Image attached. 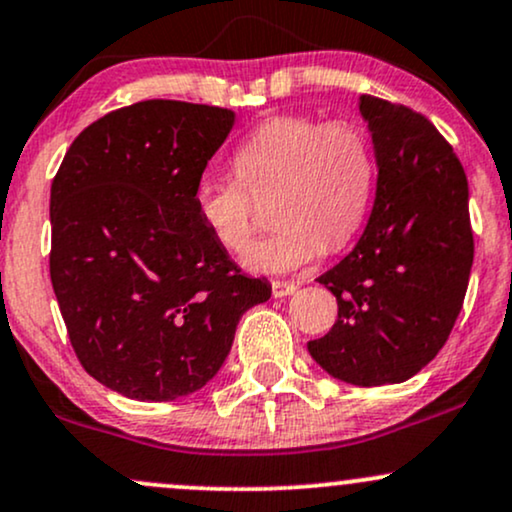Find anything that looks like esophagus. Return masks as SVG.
<instances>
[{
  "label": "esophagus",
  "instance_id": "34e87169",
  "mask_svg": "<svg viewBox=\"0 0 512 512\" xmlns=\"http://www.w3.org/2000/svg\"><path fill=\"white\" fill-rule=\"evenodd\" d=\"M298 284H293V281H272V293L274 298H284V296H291V293H296Z\"/></svg>",
  "mask_w": 512,
  "mask_h": 512
}]
</instances>
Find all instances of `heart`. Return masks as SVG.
I'll return each instance as SVG.
<instances>
[{
	"mask_svg": "<svg viewBox=\"0 0 512 512\" xmlns=\"http://www.w3.org/2000/svg\"><path fill=\"white\" fill-rule=\"evenodd\" d=\"M231 175L197 180L195 211L209 236L228 252L245 250L255 231L257 199L274 195L269 236L250 245L252 272L284 274L349 243L373 202L375 151L354 120L322 122L276 115L257 125L233 154Z\"/></svg>",
	"mask_w": 512,
	"mask_h": 512,
	"instance_id": "obj_1",
	"label": "heart"
}]
</instances>
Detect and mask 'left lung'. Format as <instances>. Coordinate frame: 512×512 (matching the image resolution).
I'll return each mask as SVG.
<instances>
[{"mask_svg":"<svg viewBox=\"0 0 512 512\" xmlns=\"http://www.w3.org/2000/svg\"><path fill=\"white\" fill-rule=\"evenodd\" d=\"M358 110L378 163L375 202L356 248L317 279L339 313L308 351L332 378L375 387L409 380L448 342L474 236L467 175L433 122L375 96Z\"/></svg>","mask_w":512,"mask_h":512,"instance_id":"8db88e82","label":"left lung"}]
</instances>
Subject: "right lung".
Masks as SVG:
<instances>
[{
	"mask_svg": "<svg viewBox=\"0 0 512 512\" xmlns=\"http://www.w3.org/2000/svg\"><path fill=\"white\" fill-rule=\"evenodd\" d=\"M236 115L142 101L74 139L50 190V279L91 378L173 402L219 373L238 320L272 296L240 274L195 211L197 180Z\"/></svg>",
	"mask_w": 512,
	"mask_h": 512,
	"instance_id": "right-lung-1",
	"label": "right lung"
}]
</instances>
